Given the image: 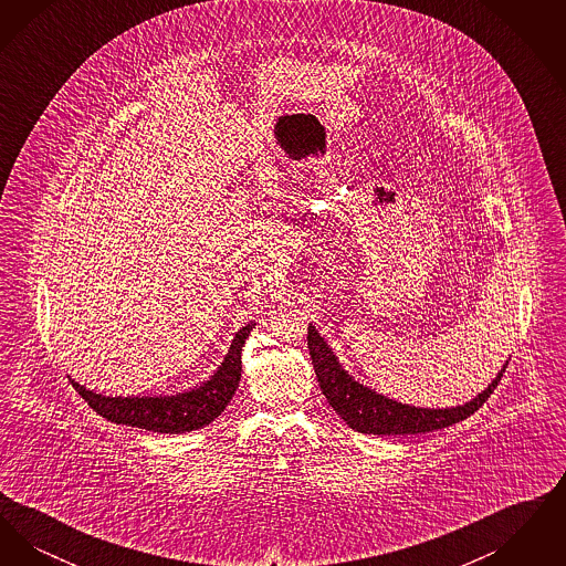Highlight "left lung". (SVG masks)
<instances>
[{
    "instance_id": "left-lung-1",
    "label": "left lung",
    "mask_w": 566,
    "mask_h": 566,
    "mask_svg": "<svg viewBox=\"0 0 566 566\" xmlns=\"http://www.w3.org/2000/svg\"><path fill=\"white\" fill-rule=\"evenodd\" d=\"M307 348L312 356V365L318 377L321 390L328 405L342 416V420L365 434H418V432L439 431L452 427L460 420L475 413L488 397L499 386L505 367L496 379L469 403L450 407V409H424L386 399L374 392L371 388L354 381L337 363L335 354L326 346L321 333L310 326L307 328Z\"/></svg>"
}]
</instances>
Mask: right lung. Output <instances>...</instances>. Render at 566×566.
<instances>
[{
	"instance_id": "obj_1",
	"label": "right lung",
	"mask_w": 566,
	"mask_h": 566,
	"mask_svg": "<svg viewBox=\"0 0 566 566\" xmlns=\"http://www.w3.org/2000/svg\"><path fill=\"white\" fill-rule=\"evenodd\" d=\"M254 323L242 326L214 376L176 397H104L72 379L82 399L109 422L153 432L195 431L210 424L233 399L242 377V348Z\"/></svg>"
}]
</instances>
